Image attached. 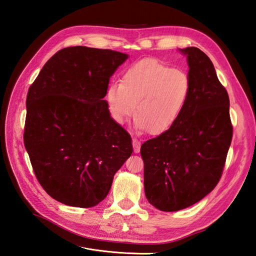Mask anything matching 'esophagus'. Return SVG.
Returning <instances> with one entry per match:
<instances>
[{
	"label": "esophagus",
	"mask_w": 256,
	"mask_h": 256,
	"mask_svg": "<svg viewBox=\"0 0 256 256\" xmlns=\"http://www.w3.org/2000/svg\"><path fill=\"white\" fill-rule=\"evenodd\" d=\"M132 145H134V152L136 154L140 152V150H141V142L138 140L136 138H132Z\"/></svg>",
	"instance_id": "obj_1"
}]
</instances>
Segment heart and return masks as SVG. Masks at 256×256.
<instances>
[{"instance_id":"obj_1","label":"heart","mask_w":256,"mask_h":256,"mask_svg":"<svg viewBox=\"0 0 256 256\" xmlns=\"http://www.w3.org/2000/svg\"><path fill=\"white\" fill-rule=\"evenodd\" d=\"M190 90V79L184 72L170 68L158 60L144 58L124 72L120 83H110L106 97L116 122H125L136 104V127L157 134L180 118Z\"/></svg>"}]
</instances>
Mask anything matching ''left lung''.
Segmentation results:
<instances>
[{"mask_svg":"<svg viewBox=\"0 0 256 256\" xmlns=\"http://www.w3.org/2000/svg\"><path fill=\"white\" fill-rule=\"evenodd\" d=\"M180 51L189 66L188 102L171 127L141 146L145 196L162 212L182 210L214 189L233 136L230 98L212 62L196 47Z\"/></svg>","mask_w":256,"mask_h":256,"instance_id":"8db88e82","label":"left lung"}]
</instances>
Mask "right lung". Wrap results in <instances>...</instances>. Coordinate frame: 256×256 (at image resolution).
I'll use <instances>...</instances> for the list:
<instances>
[{"label":"right lung","mask_w":256,"mask_h":256,"mask_svg":"<svg viewBox=\"0 0 256 256\" xmlns=\"http://www.w3.org/2000/svg\"><path fill=\"white\" fill-rule=\"evenodd\" d=\"M128 54L83 46L44 64L26 97L24 145L42 187L68 206H96L132 154L131 136L104 100Z\"/></svg>","instance_id":"1"}]
</instances>
